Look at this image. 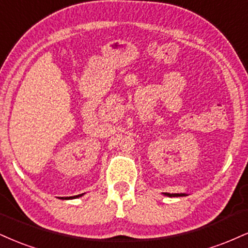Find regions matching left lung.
Masks as SVG:
<instances>
[{"label":"left lung","mask_w":248,"mask_h":248,"mask_svg":"<svg viewBox=\"0 0 248 248\" xmlns=\"http://www.w3.org/2000/svg\"><path fill=\"white\" fill-rule=\"evenodd\" d=\"M164 195L169 196V198H178V196H186V193H175V194H170V193H164Z\"/></svg>","instance_id":"8db88e82"}]
</instances>
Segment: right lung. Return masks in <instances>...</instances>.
<instances>
[{
	"instance_id": "1",
	"label": "right lung",
	"mask_w": 248,
	"mask_h": 248,
	"mask_svg": "<svg viewBox=\"0 0 248 248\" xmlns=\"http://www.w3.org/2000/svg\"><path fill=\"white\" fill-rule=\"evenodd\" d=\"M84 195V194H79V195H76V196H70V198H67V199H76V198H79V196Z\"/></svg>"
}]
</instances>
